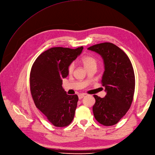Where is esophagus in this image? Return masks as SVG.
<instances>
[{
  "label": "esophagus",
  "instance_id": "obj_1",
  "mask_svg": "<svg viewBox=\"0 0 155 155\" xmlns=\"http://www.w3.org/2000/svg\"><path fill=\"white\" fill-rule=\"evenodd\" d=\"M84 95H85V94H79V95H78L79 99H81V98H83L84 97Z\"/></svg>",
  "mask_w": 155,
  "mask_h": 155
}]
</instances>
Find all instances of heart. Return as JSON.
<instances>
[{"label": "heart", "instance_id": "obj_1", "mask_svg": "<svg viewBox=\"0 0 155 155\" xmlns=\"http://www.w3.org/2000/svg\"><path fill=\"white\" fill-rule=\"evenodd\" d=\"M81 62L85 67L86 69H88L91 67H97L98 65V60L94 57L90 56V55H87L84 56L81 58ZM74 68H75V65L74 63H71L67 67V71L69 74H72L74 71Z\"/></svg>", "mask_w": 155, "mask_h": 155}]
</instances>
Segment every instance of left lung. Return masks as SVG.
Masks as SVG:
<instances>
[{
  "mask_svg": "<svg viewBox=\"0 0 155 155\" xmlns=\"http://www.w3.org/2000/svg\"><path fill=\"white\" fill-rule=\"evenodd\" d=\"M88 49L100 54L105 64L102 84L107 94L104 98L94 95L93 112L99 123L112 126L125 115L132 103L135 85L133 66L127 54L113 43H100Z\"/></svg>",
  "mask_w": 155,
  "mask_h": 155,
  "instance_id": "1",
  "label": "left lung"
}]
</instances>
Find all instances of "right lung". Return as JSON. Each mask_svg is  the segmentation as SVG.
Instances as JSON below:
<instances>
[{
    "mask_svg": "<svg viewBox=\"0 0 155 155\" xmlns=\"http://www.w3.org/2000/svg\"><path fill=\"white\" fill-rule=\"evenodd\" d=\"M83 49L51 48L42 53L31 68L30 89L34 104L54 127H65L74 119L78 97L66 94L61 79L68 76V65Z\"/></svg>",
    "mask_w": 155,
    "mask_h": 155,
    "instance_id": "add662e5",
    "label": "right lung"
}]
</instances>
